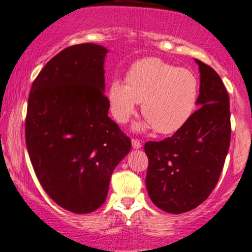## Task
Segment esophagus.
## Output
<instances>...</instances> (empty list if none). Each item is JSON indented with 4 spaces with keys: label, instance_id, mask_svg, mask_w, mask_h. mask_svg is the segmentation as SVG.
Returning a JSON list of instances; mask_svg holds the SVG:
<instances>
[{
    "label": "esophagus",
    "instance_id": "34e87169",
    "mask_svg": "<svg viewBox=\"0 0 252 252\" xmlns=\"http://www.w3.org/2000/svg\"><path fill=\"white\" fill-rule=\"evenodd\" d=\"M132 146H133L134 149L141 148V141L139 139H137V138H132Z\"/></svg>",
    "mask_w": 252,
    "mask_h": 252
}]
</instances>
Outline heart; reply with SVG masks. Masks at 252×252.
I'll return each instance as SVG.
<instances>
[{
  "instance_id": "obj_1",
  "label": "heart",
  "mask_w": 252,
  "mask_h": 252,
  "mask_svg": "<svg viewBox=\"0 0 252 252\" xmlns=\"http://www.w3.org/2000/svg\"><path fill=\"white\" fill-rule=\"evenodd\" d=\"M197 96L199 80L193 71L155 57L135 62L127 70L126 84L114 80L108 89L115 120L127 123L137 104L143 102L144 126H154L160 134L175 133L186 125L195 111Z\"/></svg>"
}]
</instances>
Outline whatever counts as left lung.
Returning a JSON list of instances; mask_svg holds the SVG:
<instances>
[{"label":"left lung","instance_id":"obj_1","mask_svg":"<svg viewBox=\"0 0 252 252\" xmlns=\"http://www.w3.org/2000/svg\"><path fill=\"white\" fill-rule=\"evenodd\" d=\"M200 69L199 108L171 137L146 141V188L158 208L180 214L194 210L216 188L231 140L230 97L210 65Z\"/></svg>","mask_w":252,"mask_h":252}]
</instances>
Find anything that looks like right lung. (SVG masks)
I'll list each match as a JSON object with an SVG mask.
<instances>
[{"instance_id":"1","label":"right lung","mask_w":252,"mask_h":252,"mask_svg":"<svg viewBox=\"0 0 252 252\" xmlns=\"http://www.w3.org/2000/svg\"><path fill=\"white\" fill-rule=\"evenodd\" d=\"M100 45L66 47L42 67L28 96L25 137L41 187L61 207L90 213L106 201L131 139L108 117Z\"/></svg>"}]
</instances>
